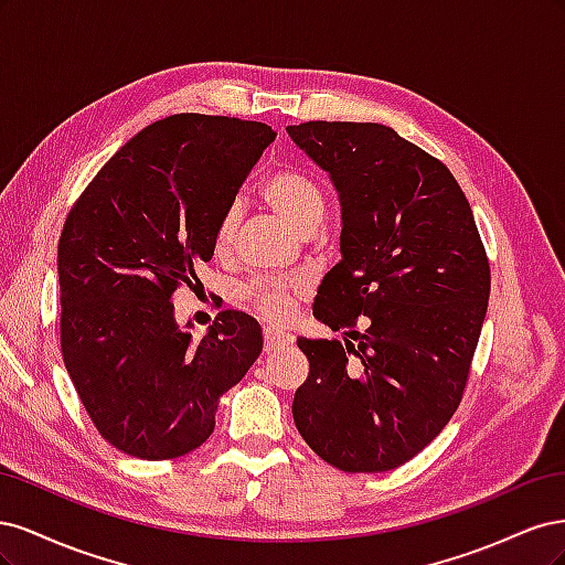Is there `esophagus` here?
Segmentation results:
<instances>
[{
    "instance_id": "obj_1",
    "label": "esophagus",
    "mask_w": 565,
    "mask_h": 565,
    "mask_svg": "<svg viewBox=\"0 0 565 565\" xmlns=\"http://www.w3.org/2000/svg\"><path fill=\"white\" fill-rule=\"evenodd\" d=\"M289 344H292V337L285 334V332H276V330L264 332V351L266 353H276V351H280Z\"/></svg>"
}]
</instances>
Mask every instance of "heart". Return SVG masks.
Masks as SVG:
<instances>
[{
  "label": "heart",
  "mask_w": 565,
  "mask_h": 565,
  "mask_svg": "<svg viewBox=\"0 0 565 565\" xmlns=\"http://www.w3.org/2000/svg\"><path fill=\"white\" fill-rule=\"evenodd\" d=\"M262 200L273 214L301 235L313 233L324 216V210H328V198H324L320 183L309 174L299 172V169H278V172H273L262 185ZM237 226H241V204L231 202L221 212L214 226L212 245L216 256L231 254ZM299 295V282L268 280L252 285L245 292V301L262 320L280 324L292 318Z\"/></svg>",
  "instance_id": "b5f03b06"
}]
</instances>
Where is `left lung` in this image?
Returning <instances> with one entry per match:
<instances>
[{
  "label": "left lung",
  "mask_w": 565,
  "mask_h": 565,
  "mask_svg": "<svg viewBox=\"0 0 565 565\" xmlns=\"http://www.w3.org/2000/svg\"><path fill=\"white\" fill-rule=\"evenodd\" d=\"M287 134L341 200V259L313 316L349 337L297 339L309 377L295 393V424L341 471H391L429 446L465 396L488 311V254L450 169L391 127L318 119Z\"/></svg>",
  "instance_id": "8db88e82"
}]
</instances>
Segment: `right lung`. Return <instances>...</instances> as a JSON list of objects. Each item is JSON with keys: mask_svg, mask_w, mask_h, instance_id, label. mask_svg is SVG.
Masks as SVG:
<instances>
[{"mask_svg": "<svg viewBox=\"0 0 565 565\" xmlns=\"http://www.w3.org/2000/svg\"><path fill=\"white\" fill-rule=\"evenodd\" d=\"M270 141L264 122L169 115L119 148L65 218L63 363L96 431L125 455L200 448L218 398L262 353L254 318L221 311L193 341L169 299L212 259L216 221Z\"/></svg>", "mask_w": 565, "mask_h": 565, "instance_id": "1", "label": "right lung"}]
</instances>
